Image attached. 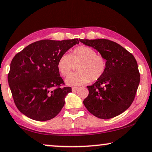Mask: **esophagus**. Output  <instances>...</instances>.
<instances>
[{
  "label": "esophagus",
  "instance_id": "34e87169",
  "mask_svg": "<svg viewBox=\"0 0 152 152\" xmlns=\"http://www.w3.org/2000/svg\"><path fill=\"white\" fill-rule=\"evenodd\" d=\"M79 88L78 87H72V91H76L77 90H78Z\"/></svg>",
  "mask_w": 152,
  "mask_h": 152
}]
</instances>
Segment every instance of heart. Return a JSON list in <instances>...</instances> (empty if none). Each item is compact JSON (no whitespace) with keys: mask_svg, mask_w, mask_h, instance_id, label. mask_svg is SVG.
Returning <instances> with one entry per match:
<instances>
[{"mask_svg":"<svg viewBox=\"0 0 152 152\" xmlns=\"http://www.w3.org/2000/svg\"><path fill=\"white\" fill-rule=\"evenodd\" d=\"M77 72L72 73L66 79L70 86H80L96 81L101 78L106 69V61L91 47L81 46L69 54H64L58 61L59 71L63 76L70 74L75 65H78Z\"/></svg>","mask_w":152,"mask_h":152,"instance_id":"heart-1","label":"heart"}]
</instances>
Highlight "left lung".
Masks as SVG:
<instances>
[{
	"label": "left lung",
	"mask_w": 152,
	"mask_h": 152,
	"mask_svg": "<svg viewBox=\"0 0 152 152\" xmlns=\"http://www.w3.org/2000/svg\"><path fill=\"white\" fill-rule=\"evenodd\" d=\"M106 60L102 77L87 86L88 96L83 104L90 113L102 119L119 115L130 106L140 83V74L136 59L118 45L106 39H80Z\"/></svg>",
	"instance_id": "8db88e82"
}]
</instances>
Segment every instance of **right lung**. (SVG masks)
I'll return each mask as SVG.
<instances>
[{
    "mask_svg": "<svg viewBox=\"0 0 152 152\" xmlns=\"http://www.w3.org/2000/svg\"><path fill=\"white\" fill-rule=\"evenodd\" d=\"M78 39L35 42L17 53L11 62L8 83L20 113L38 121L56 116L65 103L71 87L64 83L58 68L60 57Z\"/></svg>",
    "mask_w": 152,
    "mask_h": 152,
    "instance_id": "1",
    "label": "right lung"
}]
</instances>
